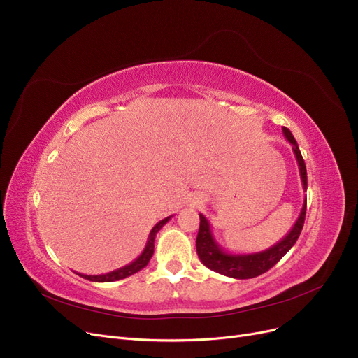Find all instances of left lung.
I'll list each match as a JSON object with an SVG mask.
<instances>
[{"label":"left lung","instance_id":"left-lung-1","mask_svg":"<svg viewBox=\"0 0 358 358\" xmlns=\"http://www.w3.org/2000/svg\"><path fill=\"white\" fill-rule=\"evenodd\" d=\"M283 129L285 138L292 144V150L295 153L296 162L299 166V176L302 181L303 190H307V168L306 162H303L302 155L299 152L298 143L294 138L292 132H290L286 127ZM306 210H307V197L303 201L302 209L299 213L298 220L295 221L294 227L283 237L282 241L273 245L271 248L261 250V252L255 254H230L226 249L215 241V237L210 230V224L206 220L205 215L199 214L201 217V227L199 233H197L196 239V250L199 259L205 267L213 270L215 273H220L222 275L231 277V279H252L262 273L268 271L271 267H274L287 252L289 249L295 245L298 237L301 234V230L303 227V221H306Z\"/></svg>","mask_w":358,"mask_h":358}]
</instances>
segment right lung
Masks as SVG:
<instances>
[{
  "instance_id": "obj_1",
  "label": "right lung",
  "mask_w": 358,
  "mask_h": 358,
  "mask_svg": "<svg viewBox=\"0 0 358 358\" xmlns=\"http://www.w3.org/2000/svg\"><path fill=\"white\" fill-rule=\"evenodd\" d=\"M172 217V215H171ZM171 217H166L164 220L159 221L156 226L150 230V234H149V239H148V243H145L143 252L138 258H136L132 262H129L128 266L125 267H121L117 270H113L110 273H106V274H99V275H87V274H81V273H76L78 275L84 277V279L90 280V282H99V283H108V282H116V280H122L125 279V277H129L132 274L138 273L140 270H143L145 266H148L153 252H155V237L157 234V231L161 230L165 224L171 220Z\"/></svg>"
}]
</instances>
